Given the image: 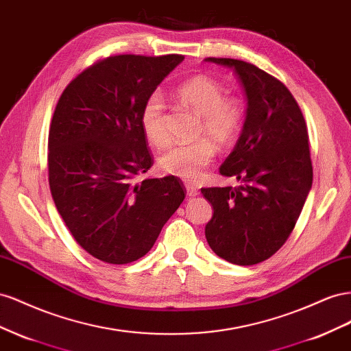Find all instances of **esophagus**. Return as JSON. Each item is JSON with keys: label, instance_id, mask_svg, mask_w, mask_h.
Segmentation results:
<instances>
[{"label": "esophagus", "instance_id": "esophagus-1", "mask_svg": "<svg viewBox=\"0 0 351 351\" xmlns=\"http://www.w3.org/2000/svg\"><path fill=\"white\" fill-rule=\"evenodd\" d=\"M185 188H186V194H188L189 197H195V195H198V189H197L194 185H189V184H186V185H185Z\"/></svg>", "mask_w": 351, "mask_h": 351}]
</instances>
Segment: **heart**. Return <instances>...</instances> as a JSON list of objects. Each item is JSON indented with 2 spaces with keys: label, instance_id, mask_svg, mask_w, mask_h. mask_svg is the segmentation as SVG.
Returning <instances> with one entry per match:
<instances>
[{
  "label": "heart",
  "instance_id": "1",
  "mask_svg": "<svg viewBox=\"0 0 351 351\" xmlns=\"http://www.w3.org/2000/svg\"><path fill=\"white\" fill-rule=\"evenodd\" d=\"M176 97L199 116L195 134L199 139L169 147L158 156L157 165L165 175L195 182L213 162L216 154L214 143L220 149L235 144L243 131L245 108L241 99L226 95L225 88L208 76H195L179 85ZM165 108L163 95L154 91L145 98L139 112L143 134L147 141L156 147H163L169 141Z\"/></svg>",
  "mask_w": 351,
  "mask_h": 351
}]
</instances>
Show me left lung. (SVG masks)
<instances>
[{
	"mask_svg": "<svg viewBox=\"0 0 351 351\" xmlns=\"http://www.w3.org/2000/svg\"><path fill=\"white\" fill-rule=\"evenodd\" d=\"M206 62L232 67L247 95L241 136L219 169L243 185L202 188L213 206L206 238L219 257L252 266L285 244L312 188L306 120L289 89L265 70L235 58Z\"/></svg>",
	"mask_w": 351,
	"mask_h": 351,
	"instance_id": "left-lung-1",
	"label": "left lung"
}]
</instances>
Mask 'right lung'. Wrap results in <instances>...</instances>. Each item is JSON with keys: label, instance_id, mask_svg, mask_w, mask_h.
I'll use <instances>...</instances> for the list:
<instances>
[{"label": "right lung", "instance_id": "add662e5", "mask_svg": "<svg viewBox=\"0 0 351 351\" xmlns=\"http://www.w3.org/2000/svg\"><path fill=\"white\" fill-rule=\"evenodd\" d=\"M182 60L110 56L58 98L48 134L49 189L75 241L101 262L126 265L145 256L186 195L175 176L138 182L154 163L139 112Z\"/></svg>", "mask_w": 351, "mask_h": 351}]
</instances>
